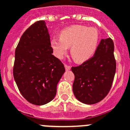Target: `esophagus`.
Instances as JSON below:
<instances>
[{
  "mask_svg": "<svg viewBox=\"0 0 130 130\" xmlns=\"http://www.w3.org/2000/svg\"><path fill=\"white\" fill-rule=\"evenodd\" d=\"M64 67H65V69H66V70H69L70 69V66H68V65H66V64H65V65H64Z\"/></svg>",
  "mask_w": 130,
  "mask_h": 130,
  "instance_id": "34e87169",
  "label": "esophagus"
}]
</instances>
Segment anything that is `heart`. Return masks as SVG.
<instances>
[{
	"label": "heart",
	"mask_w": 130,
	"mask_h": 130,
	"mask_svg": "<svg viewBox=\"0 0 130 130\" xmlns=\"http://www.w3.org/2000/svg\"><path fill=\"white\" fill-rule=\"evenodd\" d=\"M99 32L95 28L83 25H73L60 32V39H51V46L56 56L62 59L68 48L70 55L77 63H82L95 54L99 43Z\"/></svg>",
	"instance_id": "heart-1"
}]
</instances>
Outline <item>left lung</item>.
I'll return each mask as SVG.
<instances>
[{"label": "left lung", "mask_w": 130, "mask_h": 130, "mask_svg": "<svg viewBox=\"0 0 130 130\" xmlns=\"http://www.w3.org/2000/svg\"><path fill=\"white\" fill-rule=\"evenodd\" d=\"M71 70L74 74L72 90L76 99L86 104L103 100L110 91L116 70L112 39H102L93 58Z\"/></svg>", "instance_id": "obj_1"}]
</instances>
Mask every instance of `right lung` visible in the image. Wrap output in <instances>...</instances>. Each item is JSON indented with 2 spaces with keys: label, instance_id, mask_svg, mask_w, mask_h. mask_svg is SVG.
Returning <instances> with one entry per match:
<instances>
[{
  "label": "right lung",
  "instance_id": "add662e5",
  "mask_svg": "<svg viewBox=\"0 0 130 130\" xmlns=\"http://www.w3.org/2000/svg\"><path fill=\"white\" fill-rule=\"evenodd\" d=\"M52 54L48 29L43 20L24 32L16 47L14 79L23 97L35 105H44L54 99L65 72L63 64Z\"/></svg>",
  "mask_w": 130,
  "mask_h": 130
}]
</instances>
